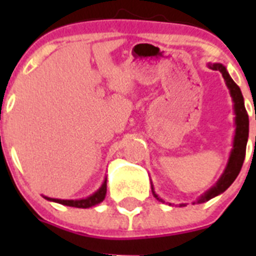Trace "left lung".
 <instances>
[{
	"instance_id": "obj_1",
	"label": "left lung",
	"mask_w": 256,
	"mask_h": 256,
	"mask_svg": "<svg viewBox=\"0 0 256 256\" xmlns=\"http://www.w3.org/2000/svg\"><path fill=\"white\" fill-rule=\"evenodd\" d=\"M208 66L212 70H218L220 72L223 78L226 80L228 90H230V97L234 101V124H236V132H234V148L230 151V159H228V164L224 169V173L222 174V177L219 178L218 182L201 196L198 200V204L209 201L210 198H216V196L220 195L228 187L234 182V180L238 176L240 170L242 168L244 160H245V154H246V144H248V115L245 108V104H244V96L241 94L238 86L234 82V79L230 78L228 74L227 69L224 65L222 64H209ZM151 190H152V195L156 200L164 202L162 198L156 195L154 191V186L151 184ZM195 204V202H194ZM172 205V204H169ZM180 206H184V204H180Z\"/></svg>"
}]
</instances>
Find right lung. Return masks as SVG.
Segmentation results:
<instances>
[{
	"mask_svg": "<svg viewBox=\"0 0 256 256\" xmlns=\"http://www.w3.org/2000/svg\"><path fill=\"white\" fill-rule=\"evenodd\" d=\"M106 196V178L104 180L102 186L94 192V195L88 196L86 198H80V200H60V198H51L44 196L46 200L54 201V202H58L61 205H66V206H73V208H82V209H87V208L94 206V205L100 204L101 201H104Z\"/></svg>",
	"mask_w": 256,
	"mask_h": 256,
	"instance_id": "obj_1",
	"label": "right lung"
}]
</instances>
